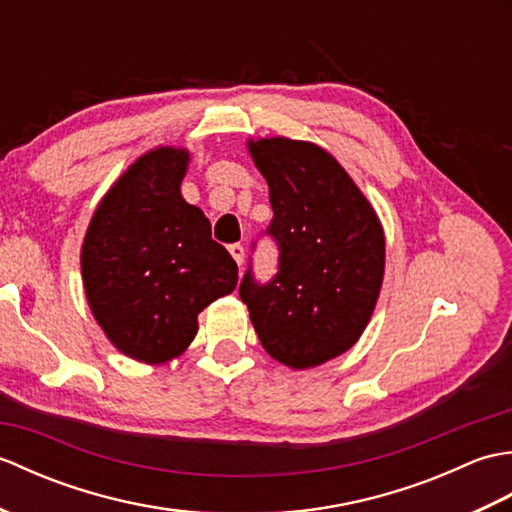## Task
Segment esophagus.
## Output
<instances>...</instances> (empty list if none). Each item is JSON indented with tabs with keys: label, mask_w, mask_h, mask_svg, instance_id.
I'll return each mask as SVG.
<instances>
[{
	"label": "esophagus",
	"mask_w": 512,
	"mask_h": 512,
	"mask_svg": "<svg viewBox=\"0 0 512 512\" xmlns=\"http://www.w3.org/2000/svg\"><path fill=\"white\" fill-rule=\"evenodd\" d=\"M228 253L233 255L237 266L244 264V246L242 244H231V246H228Z\"/></svg>",
	"instance_id": "34e87169"
}]
</instances>
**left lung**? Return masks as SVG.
<instances>
[{
  "mask_svg": "<svg viewBox=\"0 0 512 512\" xmlns=\"http://www.w3.org/2000/svg\"><path fill=\"white\" fill-rule=\"evenodd\" d=\"M268 182L279 270L239 284L264 350L292 369L317 367L358 341L383 286L385 233L374 206L328 151L284 136L248 140Z\"/></svg>",
  "mask_w": 512,
  "mask_h": 512,
  "instance_id": "1",
  "label": "left lung"
}]
</instances>
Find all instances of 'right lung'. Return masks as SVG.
Wrapping results in <instances>:
<instances>
[{
  "instance_id": "right-lung-1",
  "label": "right lung",
  "mask_w": 512,
  "mask_h": 512,
  "mask_svg": "<svg viewBox=\"0 0 512 512\" xmlns=\"http://www.w3.org/2000/svg\"><path fill=\"white\" fill-rule=\"evenodd\" d=\"M189 151L140 156L96 206L81 248L85 297L125 356L160 365L198 334V314L237 286V264L211 222L182 198Z\"/></svg>"
}]
</instances>
